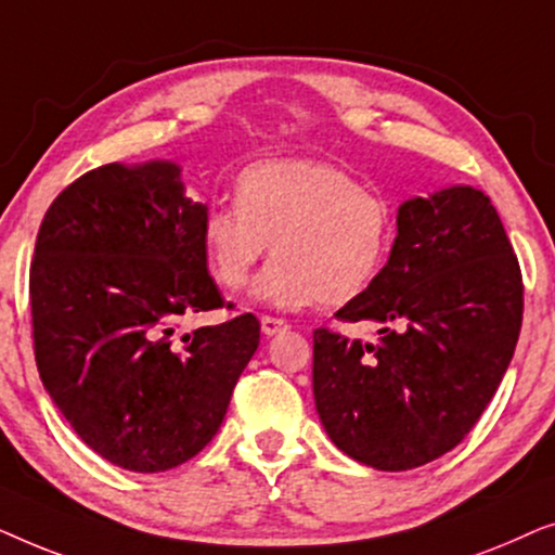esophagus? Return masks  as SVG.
Returning a JSON list of instances; mask_svg holds the SVG:
<instances>
[{"label": "esophagus", "mask_w": 555, "mask_h": 555, "mask_svg": "<svg viewBox=\"0 0 555 555\" xmlns=\"http://www.w3.org/2000/svg\"><path fill=\"white\" fill-rule=\"evenodd\" d=\"M262 333L264 336H278V333H283L287 328V321L283 318H275V315H262Z\"/></svg>", "instance_id": "esophagus-1"}]
</instances>
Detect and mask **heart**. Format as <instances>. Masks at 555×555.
Wrapping results in <instances>:
<instances>
[{
	"label": "heart",
	"mask_w": 555,
	"mask_h": 555,
	"mask_svg": "<svg viewBox=\"0 0 555 555\" xmlns=\"http://www.w3.org/2000/svg\"><path fill=\"white\" fill-rule=\"evenodd\" d=\"M234 203L204 209L202 245L227 293H240L272 245L257 295L278 308L346 306L374 285L397 234V211L351 171L318 158H268L234 181Z\"/></svg>",
	"instance_id": "1"
}]
</instances>
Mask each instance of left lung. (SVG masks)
Returning <instances> with one entry per match:
<instances>
[{
  "label": "left lung",
  "instance_id": "left-lung-1",
  "mask_svg": "<svg viewBox=\"0 0 555 555\" xmlns=\"http://www.w3.org/2000/svg\"><path fill=\"white\" fill-rule=\"evenodd\" d=\"M389 262L338 321L378 340L313 331L315 409L333 444L401 473L469 435L503 382L522 323V275L495 207L450 186L399 207Z\"/></svg>",
  "mask_w": 555,
  "mask_h": 555
}]
</instances>
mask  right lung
<instances>
[{"mask_svg":"<svg viewBox=\"0 0 555 555\" xmlns=\"http://www.w3.org/2000/svg\"><path fill=\"white\" fill-rule=\"evenodd\" d=\"M204 209L177 164H105L65 186L37 232V371L82 442L131 473L202 452L260 346L253 313L177 333L186 315L232 308L207 272Z\"/></svg>","mask_w":555,"mask_h":555,"instance_id":"right-lung-1","label":"right lung"}]
</instances>
